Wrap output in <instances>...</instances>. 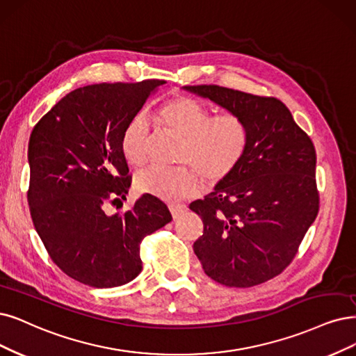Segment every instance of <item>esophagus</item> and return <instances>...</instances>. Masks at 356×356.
Wrapping results in <instances>:
<instances>
[{"label": "esophagus", "mask_w": 356, "mask_h": 356, "mask_svg": "<svg viewBox=\"0 0 356 356\" xmlns=\"http://www.w3.org/2000/svg\"><path fill=\"white\" fill-rule=\"evenodd\" d=\"M170 211H171V216H173V218H179L180 216L185 214L188 211V207L186 205H181V204H176V205H170Z\"/></svg>", "instance_id": "obj_1"}]
</instances>
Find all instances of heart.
<instances>
[{
	"mask_svg": "<svg viewBox=\"0 0 356 356\" xmlns=\"http://www.w3.org/2000/svg\"><path fill=\"white\" fill-rule=\"evenodd\" d=\"M167 131L183 139L179 163L191 167L165 170L149 167L135 179L139 192L167 202L191 198L201 191L202 177L209 185L227 180L243 160L249 134L243 118L234 113L211 115L204 104L179 95L158 111ZM151 127L143 117H135L122 135V152L130 165L148 160Z\"/></svg>",
	"mask_w": 356,
	"mask_h": 356,
	"instance_id": "b5f03b06",
	"label": "heart"
}]
</instances>
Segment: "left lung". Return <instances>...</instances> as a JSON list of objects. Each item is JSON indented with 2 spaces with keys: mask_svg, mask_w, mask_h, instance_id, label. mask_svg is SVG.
I'll return each instance as SVG.
<instances>
[{
  "mask_svg": "<svg viewBox=\"0 0 356 356\" xmlns=\"http://www.w3.org/2000/svg\"><path fill=\"white\" fill-rule=\"evenodd\" d=\"M183 89L241 115L249 134L234 173L189 207L204 222L193 251L220 284L264 283L291 264L318 214L314 143L277 98L218 85Z\"/></svg>",
  "mask_w": 356,
  "mask_h": 356,
  "instance_id": "obj_1",
  "label": "left lung"
}]
</instances>
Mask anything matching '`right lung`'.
<instances>
[{
  "instance_id": "right-lung-1",
  "label": "right lung",
  "mask_w": 356,
  "mask_h": 356,
  "mask_svg": "<svg viewBox=\"0 0 356 356\" xmlns=\"http://www.w3.org/2000/svg\"><path fill=\"white\" fill-rule=\"evenodd\" d=\"M165 81L99 83L74 89L33 127L29 139L28 202L51 259L69 277L107 289L142 271L140 242L171 221L165 204L142 195L124 213L131 177L122 135Z\"/></svg>"
}]
</instances>
